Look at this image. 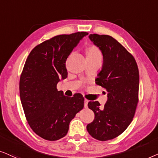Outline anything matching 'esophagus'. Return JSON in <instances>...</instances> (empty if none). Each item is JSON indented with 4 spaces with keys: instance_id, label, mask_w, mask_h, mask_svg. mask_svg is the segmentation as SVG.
Masks as SVG:
<instances>
[{
    "instance_id": "esophagus-1",
    "label": "esophagus",
    "mask_w": 158,
    "mask_h": 158,
    "mask_svg": "<svg viewBox=\"0 0 158 158\" xmlns=\"http://www.w3.org/2000/svg\"><path fill=\"white\" fill-rule=\"evenodd\" d=\"M89 100H87V99H85V108H87V104Z\"/></svg>"
}]
</instances>
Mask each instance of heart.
Wrapping results in <instances>:
<instances>
[{"mask_svg":"<svg viewBox=\"0 0 158 158\" xmlns=\"http://www.w3.org/2000/svg\"><path fill=\"white\" fill-rule=\"evenodd\" d=\"M87 56H98L101 57L100 51L98 48H97L94 46H91L88 48L87 50Z\"/></svg>","mask_w":158,"mask_h":158,"instance_id":"1","label":"heart"}]
</instances>
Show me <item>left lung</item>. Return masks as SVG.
I'll return each mask as SVG.
<instances>
[{"label":"left lung","instance_id":"left-lung-1","mask_svg":"<svg viewBox=\"0 0 158 158\" xmlns=\"http://www.w3.org/2000/svg\"><path fill=\"white\" fill-rule=\"evenodd\" d=\"M89 37L103 56L102 70L95 81L108 92V100L103 108L98 101L88 102L94 119L87 129L93 138L107 141L121 134L133 120L139 101V74L134 56L116 40L97 34Z\"/></svg>","mask_w":158,"mask_h":158}]
</instances>
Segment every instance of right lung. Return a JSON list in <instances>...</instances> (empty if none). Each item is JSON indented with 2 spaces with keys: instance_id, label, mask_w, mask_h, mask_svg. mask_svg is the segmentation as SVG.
<instances>
[{
  "instance_id": "obj_1",
  "label": "right lung",
  "mask_w": 158,
  "mask_h": 158,
  "mask_svg": "<svg viewBox=\"0 0 158 158\" xmlns=\"http://www.w3.org/2000/svg\"><path fill=\"white\" fill-rule=\"evenodd\" d=\"M87 32L52 37L34 48L20 77L19 93L29 127L44 139L56 141L66 135L69 123L84 108L82 94L67 97L57 84L67 77L66 60Z\"/></svg>"
}]
</instances>
